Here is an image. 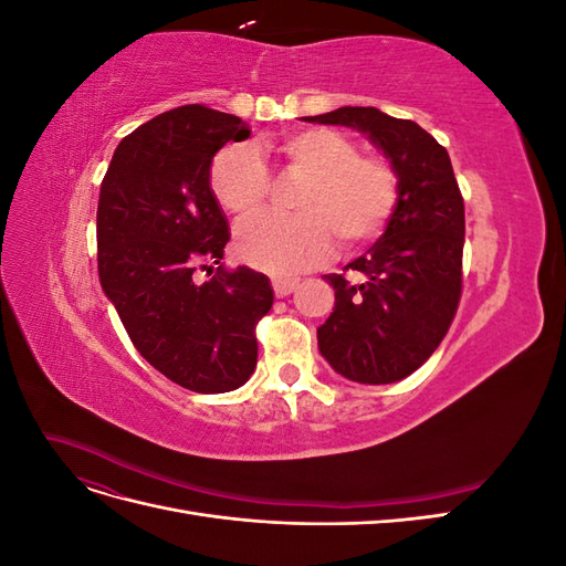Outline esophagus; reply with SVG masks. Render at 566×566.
I'll list each match as a JSON object with an SVG mask.
<instances>
[{"label": "esophagus", "instance_id": "esophagus-1", "mask_svg": "<svg viewBox=\"0 0 566 566\" xmlns=\"http://www.w3.org/2000/svg\"><path fill=\"white\" fill-rule=\"evenodd\" d=\"M271 285H273V293H276V297H285L300 285V279H295V276H273Z\"/></svg>", "mask_w": 566, "mask_h": 566}]
</instances>
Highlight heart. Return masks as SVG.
<instances>
[{
    "instance_id": "obj_1",
    "label": "heart",
    "mask_w": 566,
    "mask_h": 566,
    "mask_svg": "<svg viewBox=\"0 0 566 566\" xmlns=\"http://www.w3.org/2000/svg\"><path fill=\"white\" fill-rule=\"evenodd\" d=\"M287 172L306 177L295 196L300 212H260L235 229L241 260L266 271H293L328 256L335 235L354 250L378 238L399 200L394 167L361 153L352 136L331 127H302L276 144ZM210 191L219 208L245 217L262 208L271 175L252 144H229L210 165Z\"/></svg>"
}]
</instances>
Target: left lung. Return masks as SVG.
<instances>
[{"instance_id": "1", "label": "left lung", "mask_w": 566, "mask_h": 566, "mask_svg": "<svg viewBox=\"0 0 566 566\" xmlns=\"http://www.w3.org/2000/svg\"><path fill=\"white\" fill-rule=\"evenodd\" d=\"M366 132L399 177V200L382 238L345 273H328L335 310L318 349L339 375L361 385L403 380L447 337L462 293L465 202L451 158L413 119L345 106L304 117Z\"/></svg>"}]
</instances>
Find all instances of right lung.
<instances>
[{
    "instance_id": "obj_1",
    "label": "right lung",
    "mask_w": 566,
    "mask_h": 566,
    "mask_svg": "<svg viewBox=\"0 0 566 566\" xmlns=\"http://www.w3.org/2000/svg\"><path fill=\"white\" fill-rule=\"evenodd\" d=\"M248 136L241 117L179 106L127 134L101 181V287L136 352L198 394L248 382L256 323L273 304L264 273L219 264L231 233L210 191V165L221 146Z\"/></svg>"
}]
</instances>
